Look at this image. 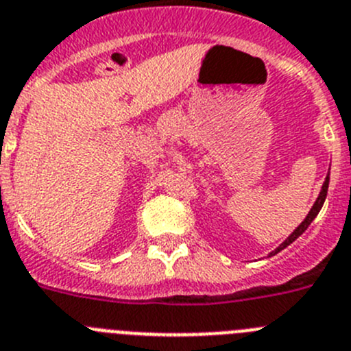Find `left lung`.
I'll return each instance as SVG.
<instances>
[{
  "mask_svg": "<svg viewBox=\"0 0 351 351\" xmlns=\"http://www.w3.org/2000/svg\"><path fill=\"white\" fill-rule=\"evenodd\" d=\"M327 189H329V173H327L326 181H324V184H322V189H320V195H318L317 202H315V204H313V207H311V210L308 212V215H306V217H304V221H303V223H301L300 226H298V228H295L294 231H292V233H291V237H287V240H285V242L282 243L280 247H276V249L273 250V252H269V256H275V254H278V252H280V250H284L285 247H287V245H291V243L294 242V240L298 239V237H301V234H303L304 231H306V228L310 226V224H311V221H313L315 217H317V214H318V212H320V208H322L324 202H326V197H327Z\"/></svg>",
  "mask_w": 351,
  "mask_h": 351,
  "instance_id": "left-lung-1",
  "label": "left lung"
}]
</instances>
